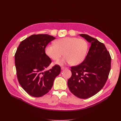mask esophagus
<instances>
[{
	"label": "esophagus",
	"instance_id": "1",
	"mask_svg": "<svg viewBox=\"0 0 121 121\" xmlns=\"http://www.w3.org/2000/svg\"><path fill=\"white\" fill-rule=\"evenodd\" d=\"M67 69V68H66V67H61V69H62V70H64V69Z\"/></svg>",
	"mask_w": 121,
	"mask_h": 121
}]
</instances>
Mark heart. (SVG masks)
Listing matches in <instances>:
<instances>
[{
	"instance_id": "b5f03b06",
	"label": "heart",
	"mask_w": 121,
	"mask_h": 121,
	"mask_svg": "<svg viewBox=\"0 0 121 121\" xmlns=\"http://www.w3.org/2000/svg\"><path fill=\"white\" fill-rule=\"evenodd\" d=\"M88 50L85 40L76 37H67L56 40L55 44L47 45L45 49L46 55L54 60H59L64 54L65 56L57 64L63 65L71 64L77 65L85 60Z\"/></svg>"
}]
</instances>
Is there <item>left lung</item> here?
<instances>
[{
	"label": "left lung",
	"mask_w": 121,
	"mask_h": 121,
	"mask_svg": "<svg viewBox=\"0 0 121 121\" xmlns=\"http://www.w3.org/2000/svg\"><path fill=\"white\" fill-rule=\"evenodd\" d=\"M91 44L82 63L71 68L72 76L68 81L71 92L86 99L99 91L107 82L111 66V57L105 45L87 34H80Z\"/></svg>",
	"instance_id": "8db88e82"
}]
</instances>
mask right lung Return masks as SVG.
<instances>
[{
    "instance_id": "right-lung-1",
    "label": "right lung",
    "mask_w": 121,
    "mask_h": 121,
    "mask_svg": "<svg viewBox=\"0 0 121 121\" xmlns=\"http://www.w3.org/2000/svg\"><path fill=\"white\" fill-rule=\"evenodd\" d=\"M56 39L48 34L32 35L22 41L14 58L17 78L22 87L31 96L39 97L49 92L60 67L55 65L45 71L52 63L45 49Z\"/></svg>"
}]
</instances>
